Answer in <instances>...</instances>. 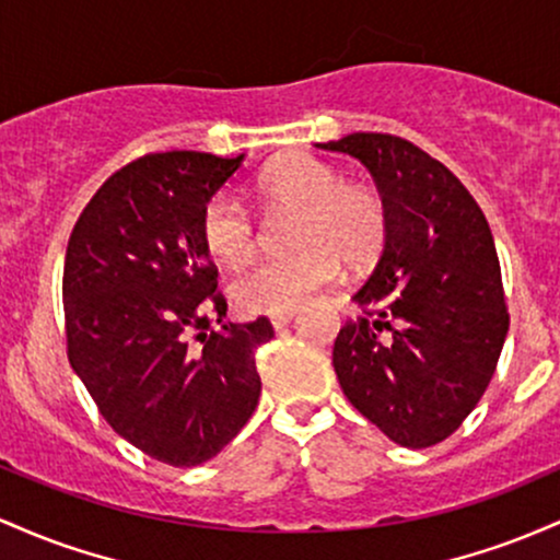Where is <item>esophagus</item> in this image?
<instances>
[{
  "instance_id": "obj_1",
  "label": "esophagus",
  "mask_w": 560,
  "mask_h": 560,
  "mask_svg": "<svg viewBox=\"0 0 560 560\" xmlns=\"http://www.w3.org/2000/svg\"><path fill=\"white\" fill-rule=\"evenodd\" d=\"M293 317H296V310H285V312L272 314V317H269V323H272V328H285Z\"/></svg>"
}]
</instances>
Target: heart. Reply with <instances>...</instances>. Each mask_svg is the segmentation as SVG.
<instances>
[{
    "label": "heart",
    "instance_id": "obj_1",
    "mask_svg": "<svg viewBox=\"0 0 560 560\" xmlns=\"http://www.w3.org/2000/svg\"><path fill=\"white\" fill-rule=\"evenodd\" d=\"M269 211H296L291 246L296 250L267 256L232 282L237 306L254 314L296 310L319 288L330 285L349 267H364L386 243V203L375 190L349 185L330 163L310 153H291L267 166L254 182ZM200 237L213 259L230 267L248 261L259 230L237 192L222 190L200 213Z\"/></svg>",
    "mask_w": 560,
    "mask_h": 560
}]
</instances>
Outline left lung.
Returning a JSON list of instances; mask_svg holds the SVG:
<instances>
[{
	"label": "left lung",
	"mask_w": 560,
	"mask_h": 560,
	"mask_svg": "<svg viewBox=\"0 0 560 560\" xmlns=\"http://www.w3.org/2000/svg\"><path fill=\"white\" fill-rule=\"evenodd\" d=\"M364 163L386 203V243L336 336L343 394L392 442L423 450L460 429L492 381L508 306L492 230L474 196L418 144L354 131L319 144Z\"/></svg>",
	"instance_id": "left-lung-1"
}]
</instances>
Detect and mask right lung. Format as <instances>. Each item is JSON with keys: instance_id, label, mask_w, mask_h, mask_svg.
<instances>
[{"instance_id": "add662e5", "label": "right lung", "mask_w": 560, "mask_h": 560, "mask_svg": "<svg viewBox=\"0 0 560 560\" xmlns=\"http://www.w3.org/2000/svg\"><path fill=\"white\" fill-rule=\"evenodd\" d=\"M246 155L148 153L94 192L62 267L68 360L100 416L177 468L222 452L259 405L256 349L267 317L222 323L228 301L200 213Z\"/></svg>"}]
</instances>
